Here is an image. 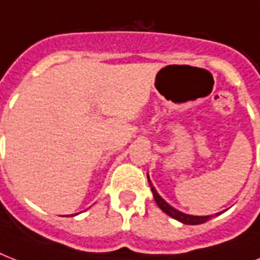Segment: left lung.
Masks as SVG:
<instances>
[{"label":"left lung","mask_w":260,"mask_h":260,"mask_svg":"<svg viewBox=\"0 0 260 260\" xmlns=\"http://www.w3.org/2000/svg\"><path fill=\"white\" fill-rule=\"evenodd\" d=\"M147 178H148V183H150L151 190H152V194H154L155 202L158 204L159 208H160V209H162L165 213L169 214L170 217L175 218V220H178V221H181L182 224H187V225H198V224H204V222H206L208 220H210L212 217H214V216L221 214V212H220V213H216V214H210V216H193V214L183 213V212H181V210H178V209H175V208H173V206H171L169 202L165 201V200H163V198L159 196V193L156 191V189L154 187V185L151 183L148 174H147Z\"/></svg>","instance_id":"1"}]
</instances>
